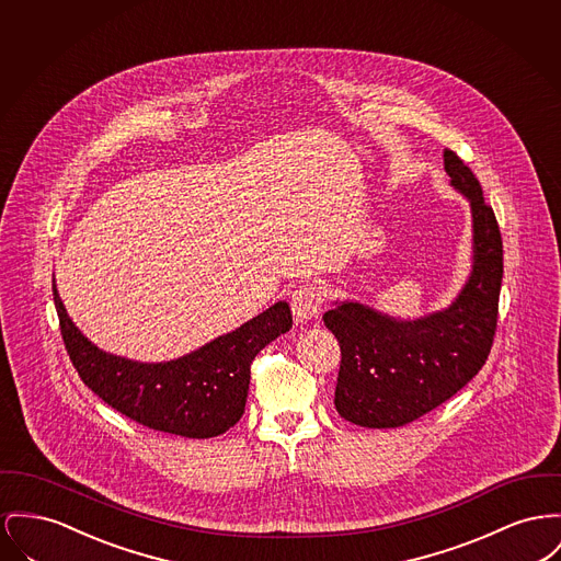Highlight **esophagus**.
<instances>
[{
    "label": "esophagus",
    "mask_w": 561,
    "mask_h": 561,
    "mask_svg": "<svg viewBox=\"0 0 561 561\" xmlns=\"http://www.w3.org/2000/svg\"><path fill=\"white\" fill-rule=\"evenodd\" d=\"M290 307L298 322H309L316 320L324 307V293L320 286L313 284H305L293 293L290 298Z\"/></svg>",
    "instance_id": "1"
}]
</instances>
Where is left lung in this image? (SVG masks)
Listing matches in <instances>:
<instances>
[{"mask_svg":"<svg viewBox=\"0 0 561 561\" xmlns=\"http://www.w3.org/2000/svg\"><path fill=\"white\" fill-rule=\"evenodd\" d=\"M451 186L472 211V271L443 311L400 320L356 300L334 302L327 329L341 347L334 407L364 428H398L426 415L481 370L494 343L502 237L470 167L445 150Z\"/></svg>","mask_w":561,"mask_h":561,"instance_id":"obj_1","label":"left lung"}]
</instances>
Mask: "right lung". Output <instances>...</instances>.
<instances>
[{
	"instance_id": "right-lung-1",
	"label": "right lung",
	"mask_w": 561,
	"mask_h": 561,
	"mask_svg": "<svg viewBox=\"0 0 561 561\" xmlns=\"http://www.w3.org/2000/svg\"><path fill=\"white\" fill-rule=\"evenodd\" d=\"M53 297L69 360L84 386L133 422L186 438H211L234 426L245 409L256 354L293 329L288 302L169 363H135L93 345L69 320L55 279Z\"/></svg>"
}]
</instances>
